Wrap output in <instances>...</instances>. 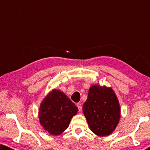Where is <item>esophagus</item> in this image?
<instances>
[{
    "label": "esophagus",
    "mask_w": 150,
    "mask_h": 150,
    "mask_svg": "<svg viewBox=\"0 0 150 150\" xmlns=\"http://www.w3.org/2000/svg\"><path fill=\"white\" fill-rule=\"evenodd\" d=\"M76 106H77L78 108H79V111H81V110H82V104L81 103H77Z\"/></svg>",
    "instance_id": "34e87169"
}]
</instances>
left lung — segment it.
<instances>
[{"label":"left lung","mask_w":150,"mask_h":150,"mask_svg":"<svg viewBox=\"0 0 150 150\" xmlns=\"http://www.w3.org/2000/svg\"><path fill=\"white\" fill-rule=\"evenodd\" d=\"M90 130L99 137H106L115 130L120 120L118 98L110 87L91 85L83 106Z\"/></svg>","instance_id":"left-lung-1"}]
</instances>
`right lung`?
Instances as JSON below:
<instances>
[{"mask_svg":"<svg viewBox=\"0 0 150 150\" xmlns=\"http://www.w3.org/2000/svg\"><path fill=\"white\" fill-rule=\"evenodd\" d=\"M77 106L60 90L52 89L41 102L39 120L44 130L54 136L61 134L68 128L77 113Z\"/></svg>","mask_w":150,"mask_h":150,"instance_id":"1","label":"right lung"}]
</instances>
